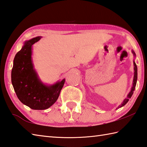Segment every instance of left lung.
Here are the masks:
<instances>
[{"mask_svg": "<svg viewBox=\"0 0 147 147\" xmlns=\"http://www.w3.org/2000/svg\"><path fill=\"white\" fill-rule=\"evenodd\" d=\"M133 53L134 54V56L136 55L135 53H134V52L133 51ZM133 63H134V76L133 87H132V88H131V90L130 92H129V94L127 96V98H125V100H124L123 102H122V103L121 105H120L119 107H118V109H119V108H121L122 107L124 106L128 102V101H129V98H131V97L132 96V95L133 94V91H134V89H135V87H136V81H137V66H136V65L135 63V62H133Z\"/></svg>", "mask_w": 147, "mask_h": 147, "instance_id": "8db88e82", "label": "left lung"}]
</instances>
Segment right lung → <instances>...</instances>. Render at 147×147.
Here are the masks:
<instances>
[{
	"instance_id": "add662e5",
	"label": "right lung",
	"mask_w": 147,
	"mask_h": 147,
	"mask_svg": "<svg viewBox=\"0 0 147 147\" xmlns=\"http://www.w3.org/2000/svg\"><path fill=\"white\" fill-rule=\"evenodd\" d=\"M33 38L25 42L14 57L11 81L18 98L22 103L34 110H45L58 100L65 80L46 86L38 79L32 62V46L40 39Z\"/></svg>"
}]
</instances>
